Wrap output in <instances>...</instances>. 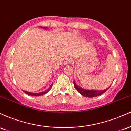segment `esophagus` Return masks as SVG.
Segmentation results:
<instances>
[{
  "mask_svg": "<svg viewBox=\"0 0 131 131\" xmlns=\"http://www.w3.org/2000/svg\"><path fill=\"white\" fill-rule=\"evenodd\" d=\"M71 63V58H65L63 61V64H66V65H67V64H70Z\"/></svg>",
  "mask_w": 131,
  "mask_h": 131,
  "instance_id": "obj_1",
  "label": "esophagus"
}]
</instances>
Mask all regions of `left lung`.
<instances>
[{
	"label": "left lung",
	"instance_id": "obj_1",
	"mask_svg": "<svg viewBox=\"0 0 131 131\" xmlns=\"http://www.w3.org/2000/svg\"><path fill=\"white\" fill-rule=\"evenodd\" d=\"M74 88L77 90V91L79 94H81L82 95L84 96L85 97H89V98H92V97H97V96L103 94L105 92L107 91L110 88V86L108 88L106 89L102 90V91H98V90H88V89H84L81 88L79 85H78L75 82V81H74Z\"/></svg>",
	"mask_w": 131,
	"mask_h": 131
}]
</instances>
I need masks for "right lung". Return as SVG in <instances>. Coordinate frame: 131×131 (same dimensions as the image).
Wrapping results in <instances>:
<instances>
[{"mask_svg":"<svg viewBox=\"0 0 131 131\" xmlns=\"http://www.w3.org/2000/svg\"><path fill=\"white\" fill-rule=\"evenodd\" d=\"M40 28H43V29H47V27H41V26H40ZM52 85H53V83H52V84L50 85V86L49 87V88H48L46 90V91H43V92H40V93H32V92H27V91H24V92H25L27 94L29 95L34 96V97H37V96H40V95H42L47 94V93L48 92H49L51 89V88H52Z\"/></svg>","mask_w":131,"mask_h":131,"instance_id":"obj_1","label":"right lung"}]
</instances>
